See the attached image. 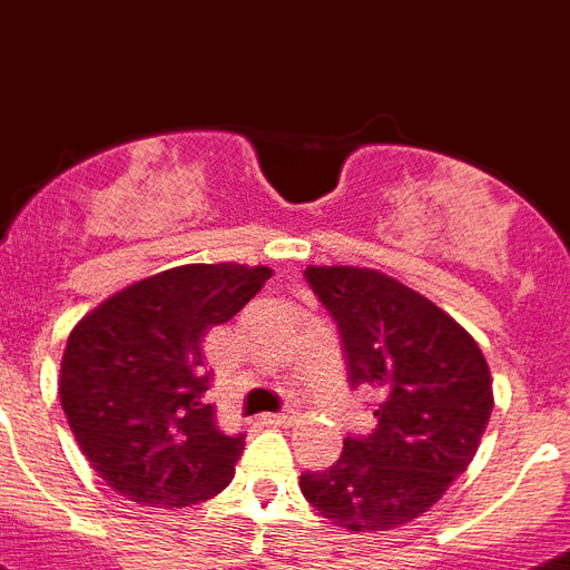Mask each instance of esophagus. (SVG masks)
Returning <instances> with one entry per match:
<instances>
[{
  "instance_id": "34e87169",
  "label": "esophagus",
  "mask_w": 570,
  "mask_h": 570,
  "mask_svg": "<svg viewBox=\"0 0 570 570\" xmlns=\"http://www.w3.org/2000/svg\"><path fill=\"white\" fill-rule=\"evenodd\" d=\"M295 417L297 414L286 409V412H281V414H261V423L264 425H292L295 423Z\"/></svg>"
}]
</instances>
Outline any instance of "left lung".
Listing matches in <instances>:
<instances>
[{
  "label": "left lung",
  "mask_w": 570,
  "mask_h": 570,
  "mask_svg": "<svg viewBox=\"0 0 570 570\" xmlns=\"http://www.w3.org/2000/svg\"><path fill=\"white\" fill-rule=\"evenodd\" d=\"M341 332L348 386L374 403L372 434L343 440L326 471L301 474L312 509L348 531H389L432 509L480 449L494 392L474 337L429 297L357 266H309Z\"/></svg>",
  "instance_id": "1"
}]
</instances>
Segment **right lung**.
Here are the masks:
<instances>
[{
    "mask_svg": "<svg viewBox=\"0 0 570 570\" xmlns=\"http://www.w3.org/2000/svg\"><path fill=\"white\" fill-rule=\"evenodd\" d=\"M269 275V266H173L76 323L61 357V409L112 491L138 505L184 509L227 489L244 434H224L204 403L202 341Z\"/></svg>",
    "mask_w": 570,
    "mask_h": 570,
    "instance_id": "right-lung-1",
    "label": "right lung"
}]
</instances>
